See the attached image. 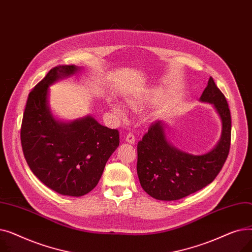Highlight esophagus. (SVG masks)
Segmentation results:
<instances>
[{"instance_id": "34e87169", "label": "esophagus", "mask_w": 252, "mask_h": 252, "mask_svg": "<svg viewBox=\"0 0 252 252\" xmlns=\"http://www.w3.org/2000/svg\"><path fill=\"white\" fill-rule=\"evenodd\" d=\"M126 142H127L129 144H135L136 139H135L134 135L133 134H127L126 137Z\"/></svg>"}]
</instances>
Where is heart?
Wrapping results in <instances>:
<instances>
[{"label":"heart","instance_id":"b5f03b06","mask_svg":"<svg viewBox=\"0 0 252 252\" xmlns=\"http://www.w3.org/2000/svg\"><path fill=\"white\" fill-rule=\"evenodd\" d=\"M145 103H146L145 102V100L143 98H139V97H129L126 99V104L129 106L130 108L136 109V110L142 109L144 107ZM108 104L114 113H116L118 116H121L123 118L126 117L125 107L121 103H117L116 101H113V100H108Z\"/></svg>","mask_w":252,"mask_h":252}]
</instances>
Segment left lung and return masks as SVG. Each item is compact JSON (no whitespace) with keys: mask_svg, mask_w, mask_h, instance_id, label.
I'll list each match as a JSON object with an SVG mask.
<instances>
[{"mask_svg":"<svg viewBox=\"0 0 252 252\" xmlns=\"http://www.w3.org/2000/svg\"><path fill=\"white\" fill-rule=\"evenodd\" d=\"M199 101L214 106L221 123L216 146L194 155L174 146L163 121L152 124L138 143L137 173L143 190L157 200L174 201L201 190L213 182L226 161L231 143V113L226 98L209 77Z\"/></svg>","mask_w":252,"mask_h":252,"instance_id":"8db88e82","label":"left lung"}]
</instances>
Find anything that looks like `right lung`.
Instances as JSON below:
<instances>
[{"label":"right lung","mask_w":252,"mask_h":252,"mask_svg":"<svg viewBox=\"0 0 252 252\" xmlns=\"http://www.w3.org/2000/svg\"><path fill=\"white\" fill-rule=\"evenodd\" d=\"M83 69L60 65L30 93L21 126L23 154L33 175L61 195L79 197L94 189L106 162L119 145L117 129L88 114L61 121L52 112L50 87Z\"/></svg>","instance_id":"1"}]
</instances>
